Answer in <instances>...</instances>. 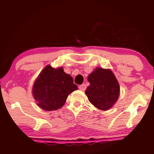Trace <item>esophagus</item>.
Masks as SVG:
<instances>
[{
  "instance_id": "esophagus-1",
  "label": "esophagus",
  "mask_w": 154,
  "mask_h": 154,
  "mask_svg": "<svg viewBox=\"0 0 154 154\" xmlns=\"http://www.w3.org/2000/svg\"><path fill=\"white\" fill-rule=\"evenodd\" d=\"M79 88L81 90H85V89H86V85H85V84H82L79 85Z\"/></svg>"
}]
</instances>
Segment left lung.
Instances as JSON below:
<instances>
[{"instance_id":"1","label":"left lung","mask_w":154,"mask_h":154,"mask_svg":"<svg viewBox=\"0 0 154 154\" xmlns=\"http://www.w3.org/2000/svg\"><path fill=\"white\" fill-rule=\"evenodd\" d=\"M90 85L85 91L88 100L100 110L111 108L119 95V85L109 69L97 68L88 78Z\"/></svg>"}]
</instances>
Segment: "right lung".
Returning a JSON list of instances; mask_svg holds the SVG:
<instances>
[{
  "label": "right lung",
  "mask_w": 154,
  "mask_h": 154,
  "mask_svg": "<svg viewBox=\"0 0 154 154\" xmlns=\"http://www.w3.org/2000/svg\"><path fill=\"white\" fill-rule=\"evenodd\" d=\"M76 90L72 77L65 73L62 67L55 69L48 65L34 83L32 94L39 107L53 111L61 108L68 96Z\"/></svg>",
  "instance_id": "obj_1"
}]
</instances>
